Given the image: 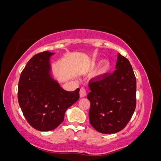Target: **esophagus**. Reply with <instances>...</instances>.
<instances>
[{
    "label": "esophagus",
    "mask_w": 161,
    "mask_h": 161,
    "mask_svg": "<svg viewBox=\"0 0 161 161\" xmlns=\"http://www.w3.org/2000/svg\"><path fill=\"white\" fill-rule=\"evenodd\" d=\"M80 97H85L86 95V90L84 87H81L80 89Z\"/></svg>",
    "instance_id": "34e87169"
}]
</instances>
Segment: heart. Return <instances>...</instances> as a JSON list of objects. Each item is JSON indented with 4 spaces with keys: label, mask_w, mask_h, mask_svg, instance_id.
I'll list each match as a JSON object with an SVG mask.
<instances>
[{
    "label": "heart",
    "mask_w": 161,
    "mask_h": 161,
    "mask_svg": "<svg viewBox=\"0 0 161 161\" xmlns=\"http://www.w3.org/2000/svg\"><path fill=\"white\" fill-rule=\"evenodd\" d=\"M96 63L95 61H93L92 64V66L91 67L92 68H94V67L96 66ZM111 69V63L108 60H104L101 62V64H100L99 67H98L97 71H96L95 75L96 76H99V77H101V76H104L105 74H107Z\"/></svg>",
    "instance_id": "obj_1"
}]
</instances>
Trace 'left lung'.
I'll use <instances>...</instances> for the list:
<instances>
[{"label": "left lung", "mask_w": 161, "mask_h": 161, "mask_svg": "<svg viewBox=\"0 0 161 161\" xmlns=\"http://www.w3.org/2000/svg\"><path fill=\"white\" fill-rule=\"evenodd\" d=\"M116 69L89 81L90 123L103 134L122 130L136 108V81L130 62L119 53Z\"/></svg>", "instance_id": "left-lung-1"}]
</instances>
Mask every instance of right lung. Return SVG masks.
I'll return each instance as SVG.
<instances>
[{"mask_svg":"<svg viewBox=\"0 0 161 161\" xmlns=\"http://www.w3.org/2000/svg\"><path fill=\"white\" fill-rule=\"evenodd\" d=\"M53 53L35 55L23 69L18 85V101L26 120L38 131H51L64 119L67 109L80 98V89L64 90L51 76Z\"/></svg>","mask_w":161,"mask_h":161,"instance_id":"1","label":"right lung"}]
</instances>
